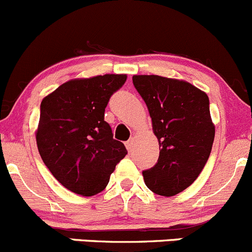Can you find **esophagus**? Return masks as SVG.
Returning a JSON list of instances; mask_svg holds the SVG:
<instances>
[{
    "label": "esophagus",
    "mask_w": 252,
    "mask_h": 252,
    "mask_svg": "<svg viewBox=\"0 0 252 252\" xmlns=\"http://www.w3.org/2000/svg\"><path fill=\"white\" fill-rule=\"evenodd\" d=\"M133 138H131V139H128V141L126 142V148H127V150H128V152H131L132 149H133Z\"/></svg>",
    "instance_id": "obj_1"
}]
</instances>
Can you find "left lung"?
<instances>
[{"label":"left lung","instance_id":"8db88e82","mask_svg":"<svg viewBox=\"0 0 252 252\" xmlns=\"http://www.w3.org/2000/svg\"><path fill=\"white\" fill-rule=\"evenodd\" d=\"M132 81L159 141L157 165L143 171L145 186L155 194L173 196L198 178L211 153L215 125L209 97L184 80L133 75Z\"/></svg>","mask_w":252,"mask_h":252}]
</instances>
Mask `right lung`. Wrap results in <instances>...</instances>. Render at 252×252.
I'll return each instance as SVG.
<instances>
[{
    "label": "right lung",
    "mask_w": 252,
    "mask_h": 252,
    "mask_svg": "<svg viewBox=\"0 0 252 252\" xmlns=\"http://www.w3.org/2000/svg\"><path fill=\"white\" fill-rule=\"evenodd\" d=\"M126 79L125 74L72 79L41 102L36 129L38 153L54 178L74 193H100L127 154L104 121L109 98Z\"/></svg>",
    "instance_id": "obj_1"
}]
</instances>
